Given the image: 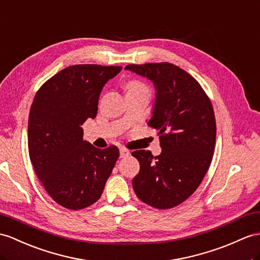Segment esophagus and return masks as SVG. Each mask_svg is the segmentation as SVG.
Wrapping results in <instances>:
<instances>
[{"instance_id":"1","label":"esophagus","mask_w":260,"mask_h":260,"mask_svg":"<svg viewBox=\"0 0 260 260\" xmlns=\"http://www.w3.org/2000/svg\"><path fill=\"white\" fill-rule=\"evenodd\" d=\"M130 155V151L124 148H120V157H128Z\"/></svg>"}]
</instances>
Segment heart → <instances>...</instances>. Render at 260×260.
<instances>
[{
    "label": "heart",
    "mask_w": 260,
    "mask_h": 260,
    "mask_svg": "<svg viewBox=\"0 0 260 260\" xmlns=\"http://www.w3.org/2000/svg\"><path fill=\"white\" fill-rule=\"evenodd\" d=\"M135 88H145V87H144V85L141 84V82L131 81L130 84L128 85V89H135Z\"/></svg>",
    "instance_id": "heart-1"
}]
</instances>
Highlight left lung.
<instances>
[{"instance_id":"8db88e82","label":"left lung","mask_w":260,"mask_h":260,"mask_svg":"<svg viewBox=\"0 0 260 260\" xmlns=\"http://www.w3.org/2000/svg\"><path fill=\"white\" fill-rule=\"evenodd\" d=\"M124 69L153 82L155 100L148 124L159 130L162 148L156 156L145 150L132 152L140 163L132 186L152 207L178 206L195 192L211 166L216 140L212 103L195 78L170 62Z\"/></svg>"}]
</instances>
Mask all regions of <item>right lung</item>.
<instances>
[{
  "instance_id": "right-lung-1",
  "label": "right lung",
  "mask_w": 260,
  "mask_h": 260,
  "mask_svg": "<svg viewBox=\"0 0 260 260\" xmlns=\"http://www.w3.org/2000/svg\"><path fill=\"white\" fill-rule=\"evenodd\" d=\"M121 66L74 65L36 92L28 117V152L37 178L57 204L81 210L97 202L119 157L82 139L81 125L96 118L100 92Z\"/></svg>"
}]
</instances>
